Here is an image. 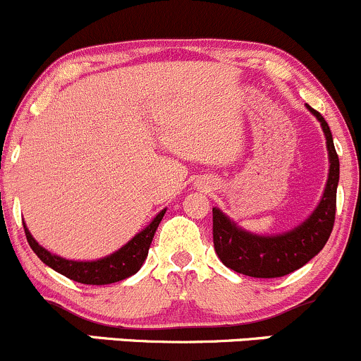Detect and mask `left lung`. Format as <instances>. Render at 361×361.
Listing matches in <instances>:
<instances>
[{
	"label": "left lung",
	"mask_w": 361,
	"mask_h": 361,
	"mask_svg": "<svg viewBox=\"0 0 361 361\" xmlns=\"http://www.w3.org/2000/svg\"><path fill=\"white\" fill-rule=\"evenodd\" d=\"M310 114L320 122L329 153V177L324 195L312 215L300 226L282 234L259 235L244 231L220 208H213V246L220 262L234 272L257 279L288 275L306 265L329 241L336 219V192L339 184V158L332 133L317 110Z\"/></svg>",
	"instance_id": "left-lung-1"
}]
</instances>
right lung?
I'll list each match as a JSON object with an SVG mask.
<instances>
[{
  "label": "right lung",
  "mask_w": 361,
  "mask_h": 361,
  "mask_svg": "<svg viewBox=\"0 0 361 361\" xmlns=\"http://www.w3.org/2000/svg\"><path fill=\"white\" fill-rule=\"evenodd\" d=\"M166 208H164L153 220L142 228L141 232L134 235L129 243L123 244L118 247L115 253L108 255V257L98 258V259H87V262H80V259H67L63 257L53 255L46 247H42L29 228L24 224L27 241H29L30 247L34 253L39 257V259L49 269L55 272L65 275V277L72 279V281L80 282V284H91V286H104V284H114V282L123 281V279L130 277L137 272L145 263L148 251L153 241V235L157 232L158 226H160L161 219H164Z\"/></svg>",
  "instance_id": "add662e5"
}]
</instances>
